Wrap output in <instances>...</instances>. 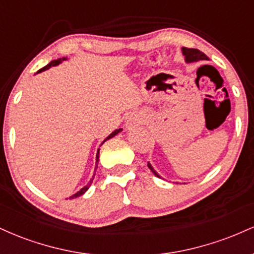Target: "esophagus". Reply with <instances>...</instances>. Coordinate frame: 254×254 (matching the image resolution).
<instances>
[{
    "mask_svg": "<svg viewBox=\"0 0 254 254\" xmlns=\"http://www.w3.org/2000/svg\"><path fill=\"white\" fill-rule=\"evenodd\" d=\"M139 124H142V118L139 117L138 115H131L129 118H127V123H125V127L127 130H132L133 127H138Z\"/></svg>",
    "mask_w": 254,
    "mask_h": 254,
    "instance_id": "esophagus-1",
    "label": "esophagus"
}]
</instances>
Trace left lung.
<instances>
[{
  "label": "left lung",
  "mask_w": 254,
  "mask_h": 254,
  "mask_svg": "<svg viewBox=\"0 0 254 254\" xmlns=\"http://www.w3.org/2000/svg\"><path fill=\"white\" fill-rule=\"evenodd\" d=\"M182 52H183L184 57H185V62L186 63H193V62H198V61H208L209 60L208 56H206L205 54H203L202 51L197 50V49L183 48ZM148 167H149V170L153 172V173L155 174L157 178H161L159 176V173H157V172L154 170V167L150 165V162H148Z\"/></svg>",
  "instance_id": "left-lung-1"
}]
</instances>
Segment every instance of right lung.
Segmentation results:
<instances>
[{
	"label": "right lung",
	"mask_w": 254,
	"mask_h": 254,
	"mask_svg": "<svg viewBox=\"0 0 254 254\" xmlns=\"http://www.w3.org/2000/svg\"><path fill=\"white\" fill-rule=\"evenodd\" d=\"M66 60H68V58H66V57H62V58H58V60L51 61V62H50V63H49V64H48V65H45V66H44V68H42V69H39V70H38V72H42V71H45V70H48V69H50V68H51V66H56V65H58V64H61V63H62V62H63V61H66ZM122 130H123V129H117V130H115V131H113V132H112V133H110V135H109V136H107V137H106V138H105V139H104V141H103V143H101V145H103V144H104V142H106V141H107V139L112 138V137H115L116 135H117V133H119V132H121V131H122ZM99 151H100V149H98V151H97V161H95V164H98V161H99ZM97 166H98V165H95V170H97ZM94 176H95V174H94ZM94 176H93V177H92V179H90V180H89V183H88V184H87V185H86V186H83V188H82V189H81V190H80V191H77V192H76V193H74V194H72V196H70V197H69V198H70V199H72V198H77V197L82 196V194L84 193V192H86V191H87V190H88V189L90 188V185H92V183H93V179H94Z\"/></svg>",
	"instance_id": "obj_1"
}]
</instances>
